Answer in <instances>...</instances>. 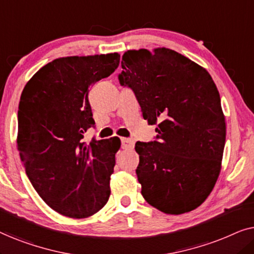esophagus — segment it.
Masks as SVG:
<instances>
[{
    "label": "esophagus",
    "mask_w": 254,
    "mask_h": 254,
    "mask_svg": "<svg viewBox=\"0 0 254 254\" xmlns=\"http://www.w3.org/2000/svg\"><path fill=\"white\" fill-rule=\"evenodd\" d=\"M121 147L123 149H131L134 147V141L131 138H121Z\"/></svg>",
    "instance_id": "esophagus-1"
}]
</instances>
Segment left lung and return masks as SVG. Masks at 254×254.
I'll list each match as a JSON object with an SVG mask.
<instances>
[{
    "mask_svg": "<svg viewBox=\"0 0 254 254\" xmlns=\"http://www.w3.org/2000/svg\"><path fill=\"white\" fill-rule=\"evenodd\" d=\"M121 85L133 90L157 140L136 142L141 193L152 207L179 215L203 203L220 176L225 118L206 69L165 47L125 52Z\"/></svg>",
    "mask_w": 254,
    "mask_h": 254,
    "instance_id": "8db88e82",
    "label": "left lung"
}]
</instances>
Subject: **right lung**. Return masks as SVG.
Listing matches in <instances>:
<instances>
[{"instance_id": "1", "label": "right lung", "mask_w": 254, "mask_h": 254, "mask_svg": "<svg viewBox=\"0 0 254 254\" xmlns=\"http://www.w3.org/2000/svg\"><path fill=\"white\" fill-rule=\"evenodd\" d=\"M119 64L118 53L55 59L31 77L20 96V159L41 199L64 216H91L110 197L120 140L86 144L83 134L95 125L89 89Z\"/></svg>"}]
</instances>
